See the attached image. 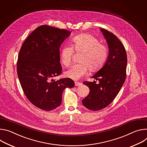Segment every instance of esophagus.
Returning a JSON list of instances; mask_svg holds the SVG:
<instances>
[{"instance_id":"obj_1","label":"esophagus","mask_w":147,"mask_h":147,"mask_svg":"<svg viewBox=\"0 0 147 147\" xmlns=\"http://www.w3.org/2000/svg\"><path fill=\"white\" fill-rule=\"evenodd\" d=\"M81 85H82V84L80 83V82H75V85L76 86H80Z\"/></svg>"}]
</instances>
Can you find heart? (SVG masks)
Masks as SVG:
<instances>
[{
  "mask_svg": "<svg viewBox=\"0 0 147 147\" xmlns=\"http://www.w3.org/2000/svg\"><path fill=\"white\" fill-rule=\"evenodd\" d=\"M72 46L64 45L60 51V59L65 65H68L72 61L75 50L83 53L80 58L81 63L74 64L64 72L65 77L73 80H78L86 75L88 69L96 72L100 69L106 62L109 54L107 47L100 44L99 40L88 34L75 36L72 40Z\"/></svg>",
  "mask_w": 147,
  "mask_h": 147,
  "instance_id": "obj_1",
  "label": "heart"
}]
</instances>
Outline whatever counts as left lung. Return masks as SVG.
Wrapping results in <instances>:
<instances>
[{
    "instance_id": "left-lung-1",
    "label": "left lung",
    "mask_w": 147,
    "mask_h": 147,
    "mask_svg": "<svg viewBox=\"0 0 147 147\" xmlns=\"http://www.w3.org/2000/svg\"><path fill=\"white\" fill-rule=\"evenodd\" d=\"M100 30L108 45V57L102 68L91 77L99 83L96 84L95 81L84 82L90 92L82 100L85 107L93 111L101 110L113 102L126 76L127 57L124 45L114 34L104 28Z\"/></svg>"
}]
</instances>
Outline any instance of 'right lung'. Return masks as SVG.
Masks as SVG:
<instances>
[{"instance_id": "1", "label": "right lung", "mask_w": 147, "mask_h": 147, "mask_svg": "<svg viewBox=\"0 0 147 147\" xmlns=\"http://www.w3.org/2000/svg\"><path fill=\"white\" fill-rule=\"evenodd\" d=\"M71 32L47 25L32 31L23 42L18 61L23 90L35 106L50 111L60 106L62 93L75 83L70 78L54 80L62 72L59 48Z\"/></svg>"}]
</instances>
